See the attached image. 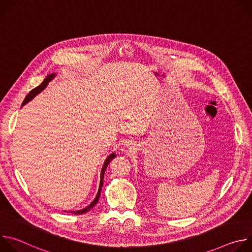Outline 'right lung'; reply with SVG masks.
<instances>
[{
	"instance_id": "obj_1",
	"label": "right lung",
	"mask_w": 252,
	"mask_h": 252,
	"mask_svg": "<svg viewBox=\"0 0 252 252\" xmlns=\"http://www.w3.org/2000/svg\"><path fill=\"white\" fill-rule=\"evenodd\" d=\"M56 76H57L56 74H50V75H48V76L46 77V79L44 80V82H43L39 87L34 88L33 90H32V91L27 94V96L25 97V99H24V101H23V103H22V106L25 105L26 103H28L29 101H31L35 95H38L41 92H43V91L47 88V86L49 85V83H50ZM115 158H116V154L113 153V154H111L109 157H107V158H105V160H104V162H103V165H102L101 170H100V182H99V187H98L97 194L95 195L94 199L87 207H85V208H83V209L76 210V211L69 210V211H66V212L73 213V214H77V215H78V214H83V213H86L87 211L91 210V209L97 203V201H98V199H99V196H100V191H101V189H102V185H103V175H104V171H105V169H106L107 164H109Z\"/></svg>"
}]
</instances>
